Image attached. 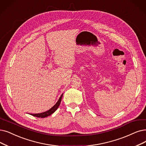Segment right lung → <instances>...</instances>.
Segmentation results:
<instances>
[{"label": "right lung", "mask_w": 146, "mask_h": 146, "mask_svg": "<svg viewBox=\"0 0 146 146\" xmlns=\"http://www.w3.org/2000/svg\"><path fill=\"white\" fill-rule=\"evenodd\" d=\"M62 96H63V94L60 96L59 101H58L57 102V103L54 105V106L53 107H52L51 109H50L49 110L46 111H45V112L42 113L31 114V115H33V116H35V117H39V118H44V117H47V116H48V115H50L51 114H52L58 108V107H59L60 102H61V101H62Z\"/></svg>", "instance_id": "add662e5"}]
</instances>
